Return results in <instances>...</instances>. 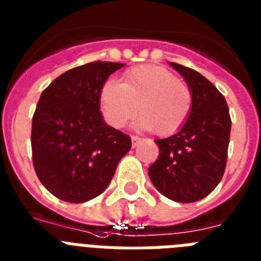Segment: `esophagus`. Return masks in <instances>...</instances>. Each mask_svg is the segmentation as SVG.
Masks as SVG:
<instances>
[{
	"label": "esophagus",
	"mask_w": 261,
	"mask_h": 261,
	"mask_svg": "<svg viewBox=\"0 0 261 261\" xmlns=\"http://www.w3.org/2000/svg\"><path fill=\"white\" fill-rule=\"evenodd\" d=\"M130 140H132L133 148H135V146H137L140 143H141V139H140L139 136H132V137H130Z\"/></svg>",
	"instance_id": "obj_1"
}]
</instances>
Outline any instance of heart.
Returning a JSON list of instances; mask_svg holds the SVG:
<instances>
[{
	"label": "heart",
	"mask_w": 261,
	"mask_h": 261,
	"mask_svg": "<svg viewBox=\"0 0 261 261\" xmlns=\"http://www.w3.org/2000/svg\"><path fill=\"white\" fill-rule=\"evenodd\" d=\"M192 90L184 80L160 65L128 69L121 84L108 80L100 90L105 120L115 128L126 125L140 111L139 125L168 136L184 125L192 109Z\"/></svg>",
	"instance_id": "obj_1"
}]
</instances>
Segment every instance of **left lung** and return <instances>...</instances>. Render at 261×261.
I'll return each instance as SVG.
<instances>
[{"label":"left lung","instance_id":"left-lung-1","mask_svg":"<svg viewBox=\"0 0 261 261\" xmlns=\"http://www.w3.org/2000/svg\"><path fill=\"white\" fill-rule=\"evenodd\" d=\"M169 65L192 90V109L174 135L154 140L160 154L148 173L161 195L177 203H193L210 195L223 177L231 117L227 101L210 80L176 62Z\"/></svg>","mask_w":261,"mask_h":261}]
</instances>
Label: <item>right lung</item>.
I'll return each mask as SVG.
<instances>
[{
  "label": "right lung",
  "instance_id": "add662e5",
  "mask_svg": "<svg viewBox=\"0 0 261 261\" xmlns=\"http://www.w3.org/2000/svg\"><path fill=\"white\" fill-rule=\"evenodd\" d=\"M125 64L89 62L58 76L41 93L32 122L33 165L51 195L85 203L104 192L130 137L104 121L100 90Z\"/></svg>",
  "mask_w": 261,
  "mask_h": 261
}]
</instances>
